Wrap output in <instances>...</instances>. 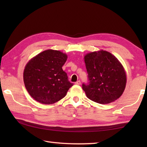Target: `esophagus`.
<instances>
[{
    "label": "esophagus",
    "instance_id": "esophagus-1",
    "mask_svg": "<svg viewBox=\"0 0 147 147\" xmlns=\"http://www.w3.org/2000/svg\"><path fill=\"white\" fill-rule=\"evenodd\" d=\"M80 84H81V82H80V80L77 81L76 82H75V84H76V85H80Z\"/></svg>",
    "mask_w": 147,
    "mask_h": 147
}]
</instances>
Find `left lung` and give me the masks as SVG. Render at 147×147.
Segmentation results:
<instances>
[{
	"label": "left lung",
	"mask_w": 147,
	"mask_h": 147,
	"mask_svg": "<svg viewBox=\"0 0 147 147\" xmlns=\"http://www.w3.org/2000/svg\"><path fill=\"white\" fill-rule=\"evenodd\" d=\"M84 61L89 82L83 84L82 89L88 98L106 104L120 97L126 88V74L118 59L101 50L86 54Z\"/></svg>",
	"instance_id": "1"
}]
</instances>
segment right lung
<instances>
[{"label":"right lung","instance_id":"right-lung-1","mask_svg":"<svg viewBox=\"0 0 147 147\" xmlns=\"http://www.w3.org/2000/svg\"><path fill=\"white\" fill-rule=\"evenodd\" d=\"M67 59L66 54L49 49L26 63L23 73L24 83L34 100L41 104H53L65 97L73 86L62 69Z\"/></svg>","mask_w":147,"mask_h":147}]
</instances>
